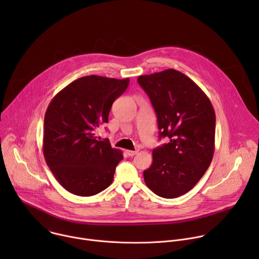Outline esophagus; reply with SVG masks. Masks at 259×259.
<instances>
[{"instance_id": "1", "label": "esophagus", "mask_w": 259, "mask_h": 259, "mask_svg": "<svg viewBox=\"0 0 259 259\" xmlns=\"http://www.w3.org/2000/svg\"><path fill=\"white\" fill-rule=\"evenodd\" d=\"M126 154H127V156H129V157H133V156H135L136 154H138V151L136 150V151H126Z\"/></svg>"}]
</instances>
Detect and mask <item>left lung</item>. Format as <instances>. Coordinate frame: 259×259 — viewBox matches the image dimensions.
Returning <instances> with one entry per match:
<instances>
[{
	"mask_svg": "<svg viewBox=\"0 0 259 259\" xmlns=\"http://www.w3.org/2000/svg\"><path fill=\"white\" fill-rule=\"evenodd\" d=\"M158 118L159 137L169 142L153 151L143 171L146 187L173 199L191 191L211 164L215 149V113L204 91L184 73L165 69L139 76Z\"/></svg>",
	"mask_w": 259,
	"mask_h": 259,
	"instance_id": "left-lung-1",
	"label": "left lung"
}]
</instances>
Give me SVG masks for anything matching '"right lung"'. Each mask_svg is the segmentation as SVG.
<instances>
[{
    "label": "right lung",
    "mask_w": 259,
    "mask_h": 259,
    "mask_svg": "<svg viewBox=\"0 0 259 259\" xmlns=\"http://www.w3.org/2000/svg\"><path fill=\"white\" fill-rule=\"evenodd\" d=\"M128 85V78L86 76L68 84L49 103L43 154L54 177L69 193L90 197L112 184L123 154L95 133L107 123L113 102Z\"/></svg>",
    "instance_id": "obj_1"
}]
</instances>
